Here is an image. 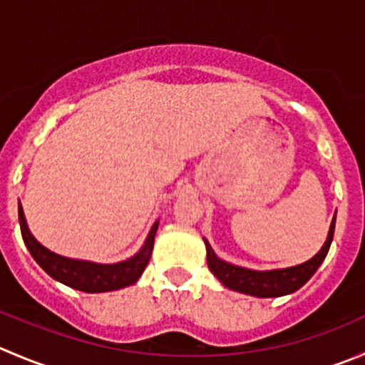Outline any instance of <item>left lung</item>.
<instances>
[{"instance_id": "obj_1", "label": "left lung", "mask_w": 365, "mask_h": 365, "mask_svg": "<svg viewBox=\"0 0 365 365\" xmlns=\"http://www.w3.org/2000/svg\"><path fill=\"white\" fill-rule=\"evenodd\" d=\"M334 232L335 217L330 225L327 242L317 251L316 257H312L310 260L303 262L299 265H292V267L285 269H272V271H253V269L228 264V262L221 260L214 253L208 240L203 239L205 246H207L208 269L214 272V277H217V280L225 287L242 292V294L257 296V298H278V296L291 294V292H296L299 287H303L312 278L317 267L323 264V260L328 255V250H330L331 240H334Z\"/></svg>"}]
</instances>
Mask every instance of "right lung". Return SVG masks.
<instances>
[{
  "instance_id": "obj_1",
  "label": "right lung",
  "mask_w": 365,
  "mask_h": 365,
  "mask_svg": "<svg viewBox=\"0 0 365 365\" xmlns=\"http://www.w3.org/2000/svg\"><path fill=\"white\" fill-rule=\"evenodd\" d=\"M19 225L21 235L24 244L31 253L34 260L48 272L49 277L55 278L60 284L73 287L81 292H108L118 291V289L128 287L135 284L140 278L143 271L150 262L151 251H153L155 235L158 230V221L151 226L148 239L139 253L133 255L128 260L118 262V264H96L88 260H76V258H67L62 255H56L42 246L31 232L28 230L26 219H24L23 207L19 203Z\"/></svg>"
}]
</instances>
